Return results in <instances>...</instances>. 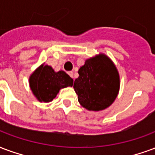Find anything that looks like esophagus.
Here are the masks:
<instances>
[{"label":"esophagus","instance_id":"1","mask_svg":"<svg viewBox=\"0 0 155 155\" xmlns=\"http://www.w3.org/2000/svg\"><path fill=\"white\" fill-rule=\"evenodd\" d=\"M68 74H69V75L71 76V77L73 78V79H74V73H73V72H72V71H70V72H68Z\"/></svg>","mask_w":155,"mask_h":155}]
</instances>
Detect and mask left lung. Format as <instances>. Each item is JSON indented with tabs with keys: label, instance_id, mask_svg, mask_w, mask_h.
<instances>
[{
	"label": "left lung",
	"instance_id": "left-lung-1",
	"mask_svg": "<svg viewBox=\"0 0 155 155\" xmlns=\"http://www.w3.org/2000/svg\"><path fill=\"white\" fill-rule=\"evenodd\" d=\"M78 73L73 87L81 106L98 112L113 104L120 89V75L109 57L104 53L90 57Z\"/></svg>",
	"mask_w": 155,
	"mask_h": 155
}]
</instances>
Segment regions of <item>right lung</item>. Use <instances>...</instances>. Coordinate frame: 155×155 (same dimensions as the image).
<instances>
[{"instance_id":"1","label":"right lung","mask_w":155,"mask_h":155,"mask_svg":"<svg viewBox=\"0 0 155 155\" xmlns=\"http://www.w3.org/2000/svg\"><path fill=\"white\" fill-rule=\"evenodd\" d=\"M29 87L39 102L49 103L57 97L60 89L73 85V79L66 72H56L52 67L42 64L29 76Z\"/></svg>"}]
</instances>
